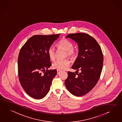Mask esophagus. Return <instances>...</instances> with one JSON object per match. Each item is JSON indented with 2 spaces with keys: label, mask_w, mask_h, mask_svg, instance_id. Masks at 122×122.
Returning a JSON list of instances; mask_svg holds the SVG:
<instances>
[{
  "label": "esophagus",
  "mask_w": 122,
  "mask_h": 122,
  "mask_svg": "<svg viewBox=\"0 0 122 122\" xmlns=\"http://www.w3.org/2000/svg\"><path fill=\"white\" fill-rule=\"evenodd\" d=\"M57 74L58 75V74H60V73H61V71H59V70H57Z\"/></svg>",
  "instance_id": "obj_1"
}]
</instances>
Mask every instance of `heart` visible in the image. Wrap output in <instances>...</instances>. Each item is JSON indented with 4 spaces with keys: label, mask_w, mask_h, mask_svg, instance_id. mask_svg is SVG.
Instances as JSON below:
<instances>
[{
    "label": "heart",
    "mask_w": 122,
    "mask_h": 122,
    "mask_svg": "<svg viewBox=\"0 0 122 122\" xmlns=\"http://www.w3.org/2000/svg\"><path fill=\"white\" fill-rule=\"evenodd\" d=\"M57 46L59 48H63L66 51V56L70 58H74L76 56V51L74 48V44L70 40L63 39L60 40L57 43ZM48 56L51 60H54L56 59V50L53 46H50L47 51ZM70 64V61L68 59H59L57 60L53 64V68L56 69L61 71L67 69Z\"/></svg>",
    "instance_id": "heart-1"
}]
</instances>
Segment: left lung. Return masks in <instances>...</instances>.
<instances>
[{
    "label": "left lung",
    "instance_id": "left-lung-1",
    "mask_svg": "<svg viewBox=\"0 0 122 122\" xmlns=\"http://www.w3.org/2000/svg\"><path fill=\"white\" fill-rule=\"evenodd\" d=\"M66 38H70L78 43L79 55L71 68L81 72L68 71L65 84L74 96H84L90 92L99 81L103 61L102 51L96 40L88 34H70Z\"/></svg>",
    "mask_w": 122,
    "mask_h": 122
}]
</instances>
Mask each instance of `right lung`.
Here are the masks:
<instances>
[{"instance_id":"1","label":"right lung","mask_w":122,"mask_h":122,"mask_svg":"<svg viewBox=\"0 0 122 122\" xmlns=\"http://www.w3.org/2000/svg\"><path fill=\"white\" fill-rule=\"evenodd\" d=\"M35 35L31 37L20 50L18 59V72L20 83L27 94L41 99L49 92L56 69L51 66L47 51L60 36Z\"/></svg>"}]
</instances>
